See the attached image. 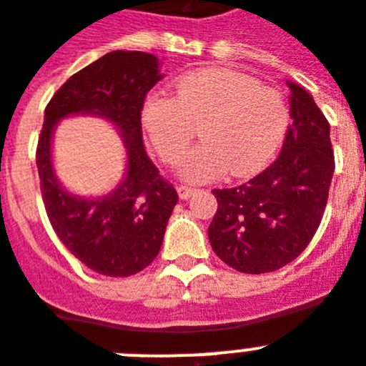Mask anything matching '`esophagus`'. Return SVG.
<instances>
[{
	"label": "esophagus",
	"instance_id": "1",
	"mask_svg": "<svg viewBox=\"0 0 366 366\" xmlns=\"http://www.w3.org/2000/svg\"><path fill=\"white\" fill-rule=\"evenodd\" d=\"M194 190L196 189H192V187L179 185V187H177V194H179L181 199H187V198H190V196L194 194Z\"/></svg>",
	"mask_w": 366,
	"mask_h": 366
}]
</instances>
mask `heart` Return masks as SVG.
Masks as SVG:
<instances>
[{"label":"heart","instance_id":"1","mask_svg":"<svg viewBox=\"0 0 366 366\" xmlns=\"http://www.w3.org/2000/svg\"><path fill=\"white\" fill-rule=\"evenodd\" d=\"M176 98L153 92L142 105L153 148L162 161L176 162L194 139L202 144L179 162V176L205 183L224 176H252L274 157L289 127L283 94L254 77L227 68L189 71L174 83Z\"/></svg>","mask_w":366,"mask_h":366}]
</instances>
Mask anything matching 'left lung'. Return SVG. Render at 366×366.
Returning <instances> with one entry per match:
<instances>
[{
    "label": "left lung",
    "mask_w": 366,
    "mask_h": 366,
    "mask_svg": "<svg viewBox=\"0 0 366 366\" xmlns=\"http://www.w3.org/2000/svg\"><path fill=\"white\" fill-rule=\"evenodd\" d=\"M290 122L276 161L235 189H214L207 229L214 254L244 274L274 272L298 257L317 233L332 185L330 124L313 96L287 81Z\"/></svg>",
    "instance_id": "obj_1"
}]
</instances>
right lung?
<instances>
[{
  "instance_id": "add662e5",
  "label": "right lung",
  "mask_w": 366,
  "mask_h": 366,
  "mask_svg": "<svg viewBox=\"0 0 366 366\" xmlns=\"http://www.w3.org/2000/svg\"><path fill=\"white\" fill-rule=\"evenodd\" d=\"M161 79L155 55L118 49L74 74L44 111L36 167L46 213L62 244L103 276L127 277L144 270L157 257L177 204L176 189L159 176L142 142L140 111ZM77 114L107 119L122 137L127 172L107 195H74L54 174L52 133L62 117Z\"/></svg>"
}]
</instances>
